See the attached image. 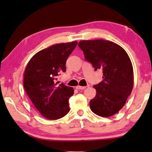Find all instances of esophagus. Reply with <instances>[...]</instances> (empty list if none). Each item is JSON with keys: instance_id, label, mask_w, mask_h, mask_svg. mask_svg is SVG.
<instances>
[{"instance_id": "esophagus-1", "label": "esophagus", "mask_w": 152, "mask_h": 152, "mask_svg": "<svg viewBox=\"0 0 152 152\" xmlns=\"http://www.w3.org/2000/svg\"><path fill=\"white\" fill-rule=\"evenodd\" d=\"M76 88L77 90H84L86 88V86H77Z\"/></svg>"}]
</instances>
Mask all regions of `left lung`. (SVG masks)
I'll return each mask as SVG.
<instances>
[{
    "label": "left lung",
    "instance_id": "left-lung-1",
    "mask_svg": "<svg viewBox=\"0 0 152 152\" xmlns=\"http://www.w3.org/2000/svg\"><path fill=\"white\" fill-rule=\"evenodd\" d=\"M78 46L94 70L103 72V80L94 86L96 95L90 102L91 110L102 117L112 116L122 108L133 89L130 58L122 47L109 40H81Z\"/></svg>",
    "mask_w": 152,
    "mask_h": 152
}]
</instances>
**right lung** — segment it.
Returning a JSON list of instances; mask_svg holds the SVG:
<instances>
[{"instance_id": "obj_1", "label": "right lung", "mask_w": 152, "mask_h": 152, "mask_svg": "<svg viewBox=\"0 0 152 152\" xmlns=\"http://www.w3.org/2000/svg\"><path fill=\"white\" fill-rule=\"evenodd\" d=\"M78 44L60 43L43 49L33 56L24 72V88L36 108L43 117L58 120L70 111L68 100L73 88L57 86V77L66 72V62Z\"/></svg>"}]
</instances>
